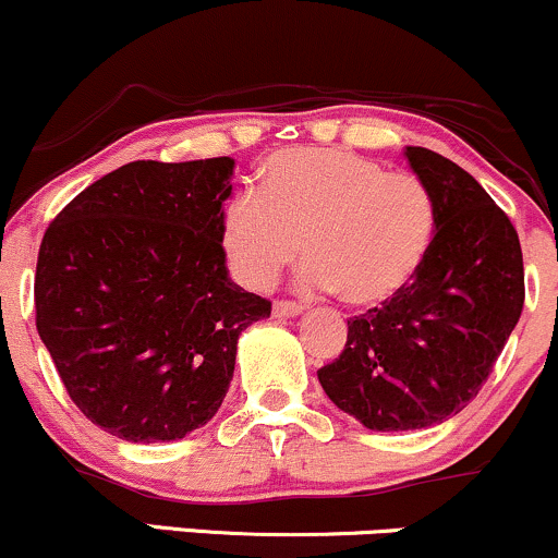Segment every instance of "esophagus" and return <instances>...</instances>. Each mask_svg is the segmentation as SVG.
<instances>
[{"label":"esophagus","mask_w":558,"mask_h":558,"mask_svg":"<svg viewBox=\"0 0 558 558\" xmlns=\"http://www.w3.org/2000/svg\"><path fill=\"white\" fill-rule=\"evenodd\" d=\"M303 311H305V305L290 303V300H277V303H274V316H277V318L300 316V313H303Z\"/></svg>","instance_id":"1"}]
</instances>
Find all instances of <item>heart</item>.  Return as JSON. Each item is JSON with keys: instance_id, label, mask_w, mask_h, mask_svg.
I'll return each instance as SVG.
<instances>
[{"instance_id": "heart-1", "label": "heart", "mask_w": 558, "mask_h": 558, "mask_svg": "<svg viewBox=\"0 0 558 558\" xmlns=\"http://www.w3.org/2000/svg\"><path fill=\"white\" fill-rule=\"evenodd\" d=\"M438 211L410 172L342 148H284L260 167L258 195L234 193L219 242L234 279L264 290L298 258L307 290H333L352 307L389 303L434 247Z\"/></svg>"}]
</instances>
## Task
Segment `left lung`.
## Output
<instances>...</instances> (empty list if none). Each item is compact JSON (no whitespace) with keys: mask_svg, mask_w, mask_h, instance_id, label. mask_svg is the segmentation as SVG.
Segmentation results:
<instances>
[{"mask_svg":"<svg viewBox=\"0 0 558 558\" xmlns=\"http://www.w3.org/2000/svg\"><path fill=\"white\" fill-rule=\"evenodd\" d=\"M436 201L428 260L389 303L347 320V344L318 381L371 430L430 428L457 415L494 373L525 305L517 229L473 174L408 146Z\"/></svg>","mask_w":558,"mask_h":558,"instance_id":"1","label":"left lung"}]
</instances>
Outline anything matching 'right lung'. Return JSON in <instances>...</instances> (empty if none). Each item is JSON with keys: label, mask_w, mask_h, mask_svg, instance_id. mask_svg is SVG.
Masks as SVG:
<instances>
[{"label": "right lung", "mask_w": 558, "mask_h": 558, "mask_svg": "<svg viewBox=\"0 0 558 558\" xmlns=\"http://www.w3.org/2000/svg\"><path fill=\"white\" fill-rule=\"evenodd\" d=\"M229 156L133 161L46 227L36 329L75 408L133 444L177 441L225 402L242 329L271 300L227 274Z\"/></svg>", "instance_id": "add662e5"}]
</instances>
